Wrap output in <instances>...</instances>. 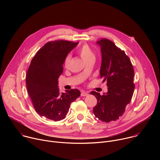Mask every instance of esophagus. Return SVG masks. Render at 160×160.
Masks as SVG:
<instances>
[{"label":"esophagus","mask_w":160,"mask_h":160,"mask_svg":"<svg viewBox=\"0 0 160 160\" xmlns=\"http://www.w3.org/2000/svg\"><path fill=\"white\" fill-rule=\"evenodd\" d=\"M88 95V92H85V91H82V93H81V96H87Z\"/></svg>","instance_id":"esophagus-1"}]
</instances>
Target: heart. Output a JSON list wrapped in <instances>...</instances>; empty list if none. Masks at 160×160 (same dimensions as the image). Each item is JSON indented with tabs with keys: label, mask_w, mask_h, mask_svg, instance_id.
Segmentation results:
<instances>
[{
	"label": "heart",
	"mask_w": 160,
	"mask_h": 160,
	"mask_svg": "<svg viewBox=\"0 0 160 160\" xmlns=\"http://www.w3.org/2000/svg\"><path fill=\"white\" fill-rule=\"evenodd\" d=\"M78 54H80V57L82 58V59L85 62H87L90 60H93L94 59V58H95L92 51L91 50V49L89 48L88 45L87 44H84L79 49ZM70 59H71V55L70 54L67 55L64 61V64L65 67H67L68 64H69Z\"/></svg>",
	"instance_id": "b5f03b06"
}]
</instances>
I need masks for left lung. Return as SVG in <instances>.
<instances>
[{"instance_id":"8db88e82","label":"left lung","mask_w":160,"mask_h":160,"mask_svg":"<svg viewBox=\"0 0 160 160\" xmlns=\"http://www.w3.org/2000/svg\"><path fill=\"white\" fill-rule=\"evenodd\" d=\"M97 43L102 54L100 77L103 82H107L108 92L101 96L92 91L90 94L98 100L93 109L96 117L109 123L122 116L132 99L135 88L134 71L129 58L115 43L106 38Z\"/></svg>"}]
</instances>
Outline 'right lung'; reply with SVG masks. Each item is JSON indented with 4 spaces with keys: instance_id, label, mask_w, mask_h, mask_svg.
<instances>
[{
    "instance_id": "add662e5",
    "label": "right lung",
    "mask_w": 160,
    "mask_h": 160,
    "mask_svg": "<svg viewBox=\"0 0 160 160\" xmlns=\"http://www.w3.org/2000/svg\"><path fill=\"white\" fill-rule=\"evenodd\" d=\"M77 44L64 40L49 42L32 59L26 85L33 107L40 116L55 122L64 119L71 103L80 96L77 88L61 94L58 88L64 59Z\"/></svg>"
}]
</instances>
